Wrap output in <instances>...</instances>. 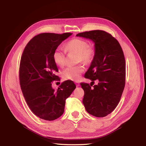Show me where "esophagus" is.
<instances>
[{
	"label": "esophagus",
	"instance_id": "obj_1",
	"mask_svg": "<svg viewBox=\"0 0 146 146\" xmlns=\"http://www.w3.org/2000/svg\"><path fill=\"white\" fill-rule=\"evenodd\" d=\"M76 86H80V83H79L78 82H76Z\"/></svg>",
	"mask_w": 146,
	"mask_h": 146
}]
</instances>
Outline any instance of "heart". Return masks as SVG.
I'll use <instances>...</instances> for the list:
<instances>
[{"label":"heart","instance_id":"1","mask_svg":"<svg viewBox=\"0 0 146 146\" xmlns=\"http://www.w3.org/2000/svg\"><path fill=\"white\" fill-rule=\"evenodd\" d=\"M65 49L68 52L78 53V61L88 64L93 60L94 50L93 48L88 46L86 41L80 38H74L65 44ZM55 64L63 67L66 62V51L60 47L55 48L52 55ZM85 70V67L82 64L76 66H70L64 69L61 72L64 80L78 81L81 74Z\"/></svg>","mask_w":146,"mask_h":146}]
</instances>
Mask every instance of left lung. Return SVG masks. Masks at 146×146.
Returning <instances> with one entry per match:
<instances>
[{"label":"left lung","mask_w":146,"mask_h":146,"mask_svg":"<svg viewBox=\"0 0 146 146\" xmlns=\"http://www.w3.org/2000/svg\"><path fill=\"white\" fill-rule=\"evenodd\" d=\"M77 36L90 39L94 43V56L85 74L91 82L81 83L84 90L83 104L91 115L102 117L116 108L125 87V61L120 44L110 33L103 30L80 33Z\"/></svg>","instance_id":"8db88e82"}]
</instances>
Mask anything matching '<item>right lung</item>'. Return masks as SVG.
Instances as JSON below:
<instances>
[{
	"instance_id": "1",
	"label": "right lung",
	"mask_w": 146,
	"mask_h": 146,
	"mask_svg": "<svg viewBox=\"0 0 146 146\" xmlns=\"http://www.w3.org/2000/svg\"><path fill=\"white\" fill-rule=\"evenodd\" d=\"M72 34H39L28 42L21 56L19 82L22 92L32 111L46 121H54L62 115L66 99L76 88L71 80L64 81L56 90L52 86V82L60 78L56 76L58 70L53 60V53Z\"/></svg>"
}]
</instances>
